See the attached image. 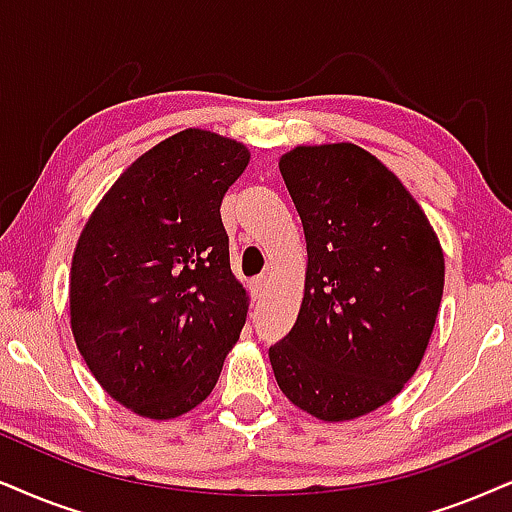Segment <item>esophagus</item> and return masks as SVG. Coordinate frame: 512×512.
Returning a JSON list of instances; mask_svg holds the SVG:
<instances>
[{
  "instance_id": "34e87169",
  "label": "esophagus",
  "mask_w": 512,
  "mask_h": 512,
  "mask_svg": "<svg viewBox=\"0 0 512 512\" xmlns=\"http://www.w3.org/2000/svg\"><path fill=\"white\" fill-rule=\"evenodd\" d=\"M264 290H267V278H255V281L250 283V293L255 300H260V297L264 295Z\"/></svg>"
}]
</instances>
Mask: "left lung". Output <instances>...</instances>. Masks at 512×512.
<instances>
[{
  "mask_svg": "<svg viewBox=\"0 0 512 512\" xmlns=\"http://www.w3.org/2000/svg\"><path fill=\"white\" fill-rule=\"evenodd\" d=\"M302 219L307 278L295 326L269 347L281 392L321 420L397 397L428 349L444 290L435 231L404 184L354 144L278 163Z\"/></svg>",
  "mask_w": 512,
  "mask_h": 512,
  "instance_id": "obj_1",
  "label": "left lung"
}]
</instances>
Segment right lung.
I'll return each instance as SVG.
<instances>
[{
	"instance_id": "right-lung-1",
	"label": "right lung",
	"mask_w": 512,
	"mask_h": 512,
	"mask_svg": "<svg viewBox=\"0 0 512 512\" xmlns=\"http://www.w3.org/2000/svg\"><path fill=\"white\" fill-rule=\"evenodd\" d=\"M248 160L234 139L184 129L134 160L84 224L70 326L103 390L139 416L196 409L241 335L248 297L219 208Z\"/></svg>"
}]
</instances>
